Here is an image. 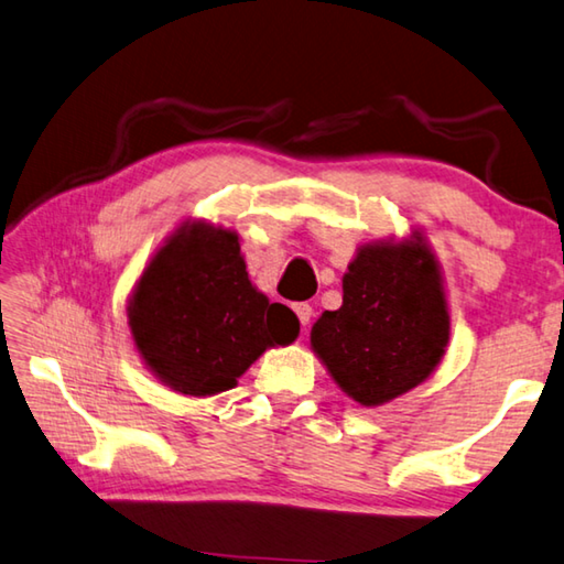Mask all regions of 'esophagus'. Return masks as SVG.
<instances>
[{
  "mask_svg": "<svg viewBox=\"0 0 564 564\" xmlns=\"http://www.w3.org/2000/svg\"><path fill=\"white\" fill-rule=\"evenodd\" d=\"M294 312H297V317H300V322H302V327H307L310 324V319H312V307L307 302H300V304H294Z\"/></svg>",
  "mask_w": 564,
  "mask_h": 564,
  "instance_id": "1",
  "label": "esophagus"
}]
</instances>
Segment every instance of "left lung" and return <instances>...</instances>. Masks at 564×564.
<instances>
[{"mask_svg":"<svg viewBox=\"0 0 564 564\" xmlns=\"http://www.w3.org/2000/svg\"><path fill=\"white\" fill-rule=\"evenodd\" d=\"M341 307L314 322L312 351L337 387L377 409L426 381L446 354L451 314L426 237L364 242L341 280Z\"/></svg>","mask_w":564,"mask_h":564,"instance_id":"8db88e82","label":"left lung"}]
</instances>
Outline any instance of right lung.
<instances>
[{
    "label": "right lung",
    "mask_w": 564,
    "mask_h": 564,
    "mask_svg": "<svg viewBox=\"0 0 564 564\" xmlns=\"http://www.w3.org/2000/svg\"><path fill=\"white\" fill-rule=\"evenodd\" d=\"M235 230L185 220L158 247L128 300V327L153 377L183 397H215L270 347H288L300 319L247 276Z\"/></svg>",
    "instance_id": "add662e5"
}]
</instances>
